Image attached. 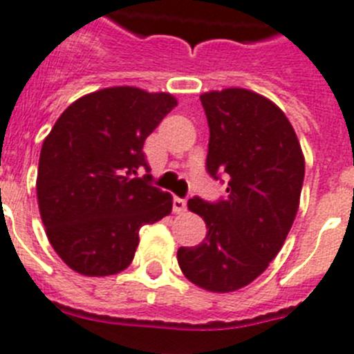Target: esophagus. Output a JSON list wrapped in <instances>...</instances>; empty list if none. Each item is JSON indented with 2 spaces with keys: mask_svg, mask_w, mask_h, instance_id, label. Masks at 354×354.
Returning <instances> with one entry per match:
<instances>
[{
  "mask_svg": "<svg viewBox=\"0 0 354 354\" xmlns=\"http://www.w3.org/2000/svg\"><path fill=\"white\" fill-rule=\"evenodd\" d=\"M173 209H174V213L187 212V201L181 199V197H174V199H173Z\"/></svg>",
  "mask_w": 354,
  "mask_h": 354,
  "instance_id": "34e87169",
  "label": "esophagus"
}]
</instances>
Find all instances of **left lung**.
Returning a JSON list of instances; mask_svg holds the SVG:
<instances>
[{"label":"left lung","instance_id":"1","mask_svg":"<svg viewBox=\"0 0 354 354\" xmlns=\"http://www.w3.org/2000/svg\"><path fill=\"white\" fill-rule=\"evenodd\" d=\"M209 127L206 171L227 178V197L189 199L206 222V238L178 248V264L192 284L231 292L256 280L284 245L305 176V158L286 114L243 88L201 95Z\"/></svg>","mask_w":354,"mask_h":354}]
</instances>
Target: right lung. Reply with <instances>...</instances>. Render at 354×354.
Segmentation results:
<instances>
[{
  "label": "right lung",
  "mask_w": 354,
  "mask_h": 354,
  "mask_svg": "<svg viewBox=\"0 0 354 354\" xmlns=\"http://www.w3.org/2000/svg\"><path fill=\"white\" fill-rule=\"evenodd\" d=\"M176 106L169 93L114 86L81 97L54 123L38 160V208L50 245L74 272H123L139 229L171 213V194L149 183L142 146Z\"/></svg>",
  "instance_id": "add662e5"
}]
</instances>
